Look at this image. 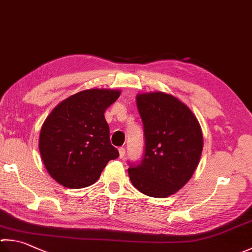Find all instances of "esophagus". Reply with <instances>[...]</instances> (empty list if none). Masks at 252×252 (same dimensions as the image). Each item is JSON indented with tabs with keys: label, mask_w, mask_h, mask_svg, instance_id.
Masks as SVG:
<instances>
[{
	"label": "esophagus",
	"mask_w": 252,
	"mask_h": 252,
	"mask_svg": "<svg viewBox=\"0 0 252 252\" xmlns=\"http://www.w3.org/2000/svg\"><path fill=\"white\" fill-rule=\"evenodd\" d=\"M118 151H120V158L123 159L125 157V148L124 147H121V148H118Z\"/></svg>",
	"instance_id": "34e87169"
}]
</instances>
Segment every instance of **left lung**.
Listing matches in <instances>:
<instances>
[{
    "instance_id": "left-lung-1",
    "label": "left lung",
    "mask_w": 252,
    "mask_h": 252,
    "mask_svg": "<svg viewBox=\"0 0 252 252\" xmlns=\"http://www.w3.org/2000/svg\"><path fill=\"white\" fill-rule=\"evenodd\" d=\"M137 107L144 124L145 154L128 169L132 185L151 197L164 198L182 189L201 159L203 134L193 112L171 94L139 93Z\"/></svg>"
}]
</instances>
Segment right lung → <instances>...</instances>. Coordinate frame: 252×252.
Instances as JSON below:
<instances>
[{
	"mask_svg": "<svg viewBox=\"0 0 252 252\" xmlns=\"http://www.w3.org/2000/svg\"><path fill=\"white\" fill-rule=\"evenodd\" d=\"M120 95V90H84L60 102L46 118L39 153L50 177L59 184L69 189L92 185L108 161L120 157L111 145L104 117Z\"/></svg>",
	"mask_w": 252,
	"mask_h": 252,
	"instance_id": "obj_1",
	"label": "right lung"
}]
</instances>
